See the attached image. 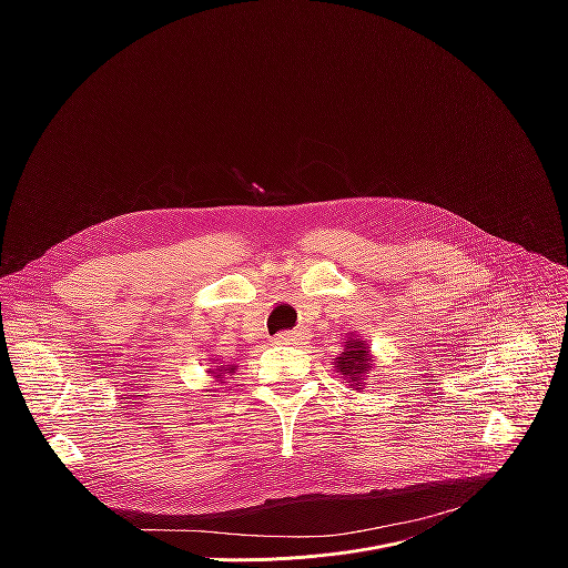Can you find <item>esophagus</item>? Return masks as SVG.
I'll return each instance as SVG.
<instances>
[{"label":"esophagus","instance_id":"esophagus-1","mask_svg":"<svg viewBox=\"0 0 568 568\" xmlns=\"http://www.w3.org/2000/svg\"><path fill=\"white\" fill-rule=\"evenodd\" d=\"M298 339H301V335L296 331H287V333L276 335V344H296Z\"/></svg>","mask_w":568,"mask_h":568}]
</instances>
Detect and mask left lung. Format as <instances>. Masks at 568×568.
<instances>
[{
	"label": "left lung",
	"mask_w": 568,
	"mask_h": 568,
	"mask_svg": "<svg viewBox=\"0 0 568 568\" xmlns=\"http://www.w3.org/2000/svg\"><path fill=\"white\" fill-rule=\"evenodd\" d=\"M344 353L339 357H335V371L348 379L351 388H362L364 386V377L368 375V371L373 368V355L366 342H362L359 335H353L344 342Z\"/></svg>",
	"instance_id": "1"
}]
</instances>
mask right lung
<instances>
[{
    "label": "right lung",
    "mask_w": 568,
    "mask_h": 568,
    "mask_svg": "<svg viewBox=\"0 0 568 568\" xmlns=\"http://www.w3.org/2000/svg\"><path fill=\"white\" fill-rule=\"evenodd\" d=\"M215 364V362H213ZM235 364H220V366H211L209 368V373L215 377V379H220L222 382V377H224V373H229V375H233L235 373Z\"/></svg>",
    "instance_id": "right-lung-1"
}]
</instances>
